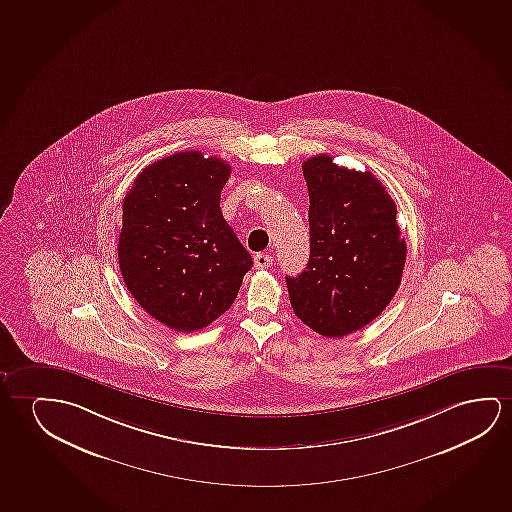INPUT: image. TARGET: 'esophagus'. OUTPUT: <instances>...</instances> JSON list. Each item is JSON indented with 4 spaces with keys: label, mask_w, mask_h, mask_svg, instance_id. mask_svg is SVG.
Returning a JSON list of instances; mask_svg holds the SVG:
<instances>
[{
    "label": "esophagus",
    "mask_w": 512,
    "mask_h": 512,
    "mask_svg": "<svg viewBox=\"0 0 512 512\" xmlns=\"http://www.w3.org/2000/svg\"><path fill=\"white\" fill-rule=\"evenodd\" d=\"M253 262H255L257 269H267V267H271V264H273V257L267 255V253H257Z\"/></svg>",
    "instance_id": "obj_1"
}]
</instances>
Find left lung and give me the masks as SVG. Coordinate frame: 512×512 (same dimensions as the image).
Wrapping results in <instances>:
<instances>
[{
  "label": "left lung",
  "mask_w": 512,
  "mask_h": 512,
  "mask_svg": "<svg viewBox=\"0 0 512 512\" xmlns=\"http://www.w3.org/2000/svg\"><path fill=\"white\" fill-rule=\"evenodd\" d=\"M310 193V260L287 276L297 319L326 338H341L377 319L400 287L407 245L396 204L371 172L329 155L303 163Z\"/></svg>",
  "instance_id": "left-lung-1"
}]
</instances>
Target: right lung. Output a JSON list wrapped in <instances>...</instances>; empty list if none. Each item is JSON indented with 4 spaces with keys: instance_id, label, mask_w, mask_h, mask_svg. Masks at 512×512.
<instances>
[{
    "instance_id": "right-lung-1",
    "label": "right lung",
    "mask_w": 512,
    "mask_h": 512,
    "mask_svg": "<svg viewBox=\"0 0 512 512\" xmlns=\"http://www.w3.org/2000/svg\"><path fill=\"white\" fill-rule=\"evenodd\" d=\"M229 176L225 160L181 151L148 165L123 200L118 259L126 289L179 333L227 312L253 266L220 209Z\"/></svg>"
}]
</instances>
